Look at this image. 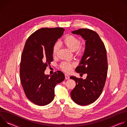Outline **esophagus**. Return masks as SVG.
<instances>
[{
  "mask_svg": "<svg viewBox=\"0 0 127 127\" xmlns=\"http://www.w3.org/2000/svg\"><path fill=\"white\" fill-rule=\"evenodd\" d=\"M65 77L66 79H69V76L68 74H65Z\"/></svg>",
  "mask_w": 127,
  "mask_h": 127,
  "instance_id": "esophagus-1",
  "label": "esophagus"
}]
</instances>
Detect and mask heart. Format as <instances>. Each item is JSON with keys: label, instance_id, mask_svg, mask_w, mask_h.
I'll list each match as a JSON object with an SVG mask.
<instances>
[{"label": "heart", "instance_id": "1", "mask_svg": "<svg viewBox=\"0 0 127 127\" xmlns=\"http://www.w3.org/2000/svg\"><path fill=\"white\" fill-rule=\"evenodd\" d=\"M62 42L66 45V46L71 51H74L77 50L80 45V41L75 38V37L71 35H69L65 37L62 40ZM59 46L57 44H56L54 45L53 49V54L55 55L57 53V52L58 50ZM74 66V63L71 62L65 61L63 62L61 65L60 67L61 69L66 72H69L71 71L72 68Z\"/></svg>", "mask_w": 127, "mask_h": 127}]
</instances>
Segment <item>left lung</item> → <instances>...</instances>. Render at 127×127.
<instances>
[{
	"label": "left lung",
	"instance_id": "obj_1",
	"mask_svg": "<svg viewBox=\"0 0 127 127\" xmlns=\"http://www.w3.org/2000/svg\"><path fill=\"white\" fill-rule=\"evenodd\" d=\"M71 32L80 35L85 41L84 52L75 71L87 75L85 79L70 76V78L76 82L75 87L71 92V97L76 103L86 105L95 102L102 92L107 72L106 51L95 32L80 29Z\"/></svg>",
	"mask_w": 127,
	"mask_h": 127
}]
</instances>
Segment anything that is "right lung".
Segmentation results:
<instances>
[{
  "label": "right lung",
  "mask_w": 127,
  "mask_h": 127,
  "mask_svg": "<svg viewBox=\"0 0 127 127\" xmlns=\"http://www.w3.org/2000/svg\"><path fill=\"white\" fill-rule=\"evenodd\" d=\"M64 30L62 28L40 29L32 33L25 44L21 57V81L28 98L37 105L51 102L55 86L65 79L60 71L51 76L45 74L47 66L53 60L54 45Z\"/></svg>",
  "instance_id": "obj_1"
}]
</instances>
